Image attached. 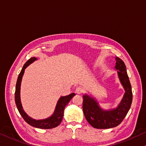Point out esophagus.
Listing matches in <instances>:
<instances>
[{
    "mask_svg": "<svg viewBox=\"0 0 146 146\" xmlns=\"http://www.w3.org/2000/svg\"><path fill=\"white\" fill-rule=\"evenodd\" d=\"M83 91H84V89L80 87H78L76 89V93L77 94H81L83 92Z\"/></svg>",
    "mask_w": 146,
    "mask_h": 146,
    "instance_id": "esophagus-1",
    "label": "esophagus"
}]
</instances>
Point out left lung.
<instances>
[{"mask_svg":"<svg viewBox=\"0 0 146 146\" xmlns=\"http://www.w3.org/2000/svg\"><path fill=\"white\" fill-rule=\"evenodd\" d=\"M115 59V68L117 70L119 79L125 91L118 106L113 109L104 110L100 107L95 98L87 94L83 95L84 115L89 124L95 129H105L117 127L127 115L132 104L133 93L126 66L119 57H116Z\"/></svg>","mask_w":146,"mask_h":146,"instance_id":"1","label":"left lung"}]
</instances>
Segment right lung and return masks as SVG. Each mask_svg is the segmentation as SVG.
Here are the masks:
<instances>
[{
  "instance_id": "1",
  "label": "right lung",
  "mask_w": 146,
  "mask_h": 146,
  "mask_svg": "<svg viewBox=\"0 0 146 146\" xmlns=\"http://www.w3.org/2000/svg\"><path fill=\"white\" fill-rule=\"evenodd\" d=\"M37 59L35 57H31L30 59H29L27 61L25 62L23 66V68L19 73L18 78H17L16 86H15V104L17 108V110L21 114V115L23 117L24 120L25 121L31 125L32 127L36 128H38V129H53L57 127L58 125H60L61 123L62 117L64 115V110L65 108V106L68 104L70 100L72 98L73 96H74L76 95L75 93H71L70 95L60 96V98L58 100L57 105H56L55 111L51 115L50 117L48 118L44 119H35L32 117H29V116L25 113L24 111L22 106L21 102V97H20V89H21V84L23 76L24 74L25 70L29 64L33 63V62L36 60Z\"/></svg>"
}]
</instances>
